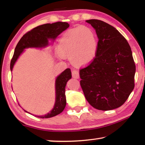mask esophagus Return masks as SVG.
Segmentation results:
<instances>
[{
	"mask_svg": "<svg viewBox=\"0 0 145 145\" xmlns=\"http://www.w3.org/2000/svg\"><path fill=\"white\" fill-rule=\"evenodd\" d=\"M72 77L74 78H79V72L77 70H73L72 71Z\"/></svg>",
	"mask_w": 145,
	"mask_h": 145,
	"instance_id": "esophagus-1",
	"label": "esophagus"
}]
</instances>
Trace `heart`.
Listing matches in <instances>:
<instances>
[{
    "label": "heart",
    "mask_w": 145,
    "mask_h": 145,
    "mask_svg": "<svg viewBox=\"0 0 145 145\" xmlns=\"http://www.w3.org/2000/svg\"><path fill=\"white\" fill-rule=\"evenodd\" d=\"M98 39L91 29L78 26L65 32L59 41L57 51L61 56H70L77 66L87 65L96 57Z\"/></svg>",
    "instance_id": "b5f03b06"
}]
</instances>
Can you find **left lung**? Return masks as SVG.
Here are the masks:
<instances>
[{"mask_svg":"<svg viewBox=\"0 0 145 145\" xmlns=\"http://www.w3.org/2000/svg\"><path fill=\"white\" fill-rule=\"evenodd\" d=\"M86 22L96 31L99 45L95 59L80 70V86L92 107L101 111L116 109L134 88L136 65L131 46L109 24L96 19Z\"/></svg>","mask_w":145,"mask_h":145,"instance_id":"8db88e82","label":"left lung"}]
</instances>
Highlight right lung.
Segmentation results:
<instances>
[{
  "instance_id": "obj_1",
  "label": "right lung",
  "mask_w": 145,
  "mask_h": 145,
  "mask_svg": "<svg viewBox=\"0 0 145 145\" xmlns=\"http://www.w3.org/2000/svg\"><path fill=\"white\" fill-rule=\"evenodd\" d=\"M67 22H57L46 24L32 29L22 37L14 49V55L10 64V70L12 72L14 64L25 49L28 48H45L48 45V41H54L56 38L69 27ZM72 78V72L70 68H67L59 75L55 81V103L51 111L46 114L35 116L40 118H48L60 114L65 109L67 100L65 96V87L67 82ZM24 111L30 113L25 110ZM31 114V113H30Z\"/></svg>"
}]
</instances>
